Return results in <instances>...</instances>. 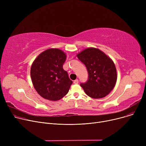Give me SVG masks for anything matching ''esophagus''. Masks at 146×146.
Here are the masks:
<instances>
[{
    "label": "esophagus",
    "instance_id": "1",
    "mask_svg": "<svg viewBox=\"0 0 146 146\" xmlns=\"http://www.w3.org/2000/svg\"><path fill=\"white\" fill-rule=\"evenodd\" d=\"M74 84H78V83H79V80H78V79H76V80L74 81Z\"/></svg>",
    "mask_w": 146,
    "mask_h": 146
}]
</instances>
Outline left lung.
<instances>
[{"mask_svg":"<svg viewBox=\"0 0 146 146\" xmlns=\"http://www.w3.org/2000/svg\"><path fill=\"white\" fill-rule=\"evenodd\" d=\"M88 72V80L81 83L87 95L99 99L108 95L113 89L117 79V69L112 59L98 48L90 47L77 54Z\"/></svg>","mask_w":146,"mask_h":146,"instance_id":"1","label":"left lung"}]
</instances>
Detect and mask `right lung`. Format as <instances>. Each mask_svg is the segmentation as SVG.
I'll return each instance as SVG.
<instances>
[{"instance_id": "add662e5", "label": "right lung", "mask_w": 146, "mask_h": 146, "mask_svg": "<svg viewBox=\"0 0 146 146\" xmlns=\"http://www.w3.org/2000/svg\"><path fill=\"white\" fill-rule=\"evenodd\" d=\"M66 54L58 48H50L41 52L31 67L33 86L43 98L58 101L67 93L73 82L63 66Z\"/></svg>"}]
</instances>
